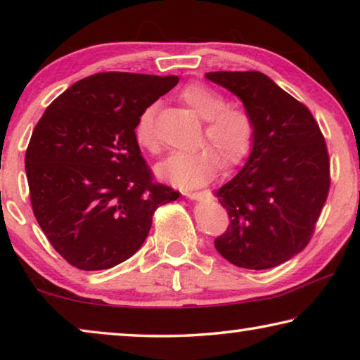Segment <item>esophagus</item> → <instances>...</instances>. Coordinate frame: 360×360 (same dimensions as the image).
Masks as SVG:
<instances>
[{
  "label": "esophagus",
  "instance_id": "obj_1",
  "mask_svg": "<svg viewBox=\"0 0 360 360\" xmlns=\"http://www.w3.org/2000/svg\"><path fill=\"white\" fill-rule=\"evenodd\" d=\"M184 195H187L188 198H192V200H198V202H202V200L208 198L210 192H206V191H203V192H184Z\"/></svg>",
  "mask_w": 360,
  "mask_h": 360
}]
</instances>
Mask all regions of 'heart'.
Here are the masks:
<instances>
[{
    "label": "heart",
    "mask_w": 360,
    "mask_h": 360,
    "mask_svg": "<svg viewBox=\"0 0 360 360\" xmlns=\"http://www.w3.org/2000/svg\"><path fill=\"white\" fill-rule=\"evenodd\" d=\"M179 100L206 120L205 138L212 144L193 152H174L158 163V178L174 186L193 188L208 184L222 167H236L251 154L255 141V125L246 109L225 106L224 96L205 84H188L179 92ZM155 108L139 114L135 125V141L148 152L158 150L154 130Z\"/></svg>",
    "instance_id": "heart-1"
}]
</instances>
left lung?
<instances>
[{
	"label": "left lung",
	"instance_id": "obj_1",
	"mask_svg": "<svg viewBox=\"0 0 360 360\" xmlns=\"http://www.w3.org/2000/svg\"><path fill=\"white\" fill-rule=\"evenodd\" d=\"M206 79L243 101L255 141L240 173L216 192L230 225L217 252L230 264L266 270L303 251L330 188V160L318 122L303 103L259 71H214Z\"/></svg>",
	"mask_w": 360,
	"mask_h": 360
}]
</instances>
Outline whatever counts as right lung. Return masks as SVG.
<instances>
[{
	"instance_id": "add662e5",
	"label": "right lung",
	"mask_w": 360,
	"mask_h": 360,
	"mask_svg": "<svg viewBox=\"0 0 360 360\" xmlns=\"http://www.w3.org/2000/svg\"><path fill=\"white\" fill-rule=\"evenodd\" d=\"M178 76L98 72L57 96L36 124L25 154L36 221L79 270H106L135 254L158 206L179 192L158 184L135 141L146 108Z\"/></svg>"
}]
</instances>
